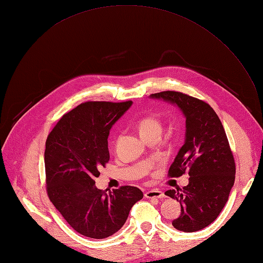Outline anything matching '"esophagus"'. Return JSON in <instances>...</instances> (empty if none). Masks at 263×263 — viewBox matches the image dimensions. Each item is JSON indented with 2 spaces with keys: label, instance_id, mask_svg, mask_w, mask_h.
Wrapping results in <instances>:
<instances>
[{
  "label": "esophagus",
  "instance_id": "34e87169",
  "mask_svg": "<svg viewBox=\"0 0 263 263\" xmlns=\"http://www.w3.org/2000/svg\"><path fill=\"white\" fill-rule=\"evenodd\" d=\"M164 194L163 192L159 191V190H151V191H148L145 193V197L146 198H164Z\"/></svg>",
  "mask_w": 263,
  "mask_h": 263
}]
</instances>
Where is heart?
Returning a JSON list of instances; mask_svg holds the SVG:
<instances>
[{
  "label": "heart",
  "instance_id": "b5f03b06",
  "mask_svg": "<svg viewBox=\"0 0 263 263\" xmlns=\"http://www.w3.org/2000/svg\"><path fill=\"white\" fill-rule=\"evenodd\" d=\"M137 128H139L142 137H146L149 135H161L163 130V123L159 117L149 115L140 119L139 123H137Z\"/></svg>",
  "mask_w": 263,
  "mask_h": 263
}]
</instances>
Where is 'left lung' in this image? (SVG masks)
Returning a JSON list of instances; mask_svg holds the SVG:
<instances>
[{
    "mask_svg": "<svg viewBox=\"0 0 263 263\" xmlns=\"http://www.w3.org/2000/svg\"><path fill=\"white\" fill-rule=\"evenodd\" d=\"M150 97L176 104L185 117V141L171 165L168 176L189 173V184L168 190L165 195L181 205L180 216L173 220L176 229L201 230L222 212L236 178V163L226 132L214 109L202 100L172 90Z\"/></svg>",
    "mask_w": 263,
    "mask_h": 263,
    "instance_id": "1",
    "label": "left lung"
}]
</instances>
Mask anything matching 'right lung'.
Instances as JSON below:
<instances>
[{"mask_svg": "<svg viewBox=\"0 0 263 263\" xmlns=\"http://www.w3.org/2000/svg\"><path fill=\"white\" fill-rule=\"evenodd\" d=\"M132 101H88L66 113L48 135L45 150L47 193L51 202L77 232L104 239L126 223L143 192L124 185L97 189L95 179L109 160L107 137Z\"/></svg>", "mask_w": 263, "mask_h": 263, "instance_id": "add662e5", "label": "right lung"}]
</instances>
